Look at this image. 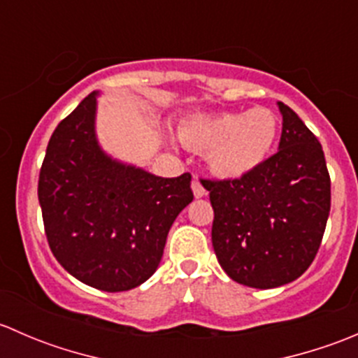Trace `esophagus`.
<instances>
[{
  "label": "esophagus",
  "mask_w": 358,
  "mask_h": 358,
  "mask_svg": "<svg viewBox=\"0 0 358 358\" xmlns=\"http://www.w3.org/2000/svg\"><path fill=\"white\" fill-rule=\"evenodd\" d=\"M192 190H194V196H196L197 199L206 196V189H204V185H202V183L199 182V178L192 180Z\"/></svg>",
  "instance_id": "esophagus-1"
}]
</instances>
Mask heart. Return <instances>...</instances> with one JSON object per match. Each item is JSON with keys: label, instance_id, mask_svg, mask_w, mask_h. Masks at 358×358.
Returning <instances> with one entry per match:
<instances>
[{"label": "heart", "instance_id": "b5f03b06", "mask_svg": "<svg viewBox=\"0 0 358 358\" xmlns=\"http://www.w3.org/2000/svg\"><path fill=\"white\" fill-rule=\"evenodd\" d=\"M277 119L268 109L192 115L178 124V138L194 152H206L209 169L225 180L258 171L272 154Z\"/></svg>", "mask_w": 358, "mask_h": 358}]
</instances>
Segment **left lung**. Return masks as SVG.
<instances>
[{
	"instance_id": "8db88e82",
	"label": "left lung",
	"mask_w": 358,
	"mask_h": 358,
	"mask_svg": "<svg viewBox=\"0 0 358 358\" xmlns=\"http://www.w3.org/2000/svg\"><path fill=\"white\" fill-rule=\"evenodd\" d=\"M279 150L241 180H201L215 220L211 241L227 275L256 289L298 279L315 258L331 209L322 145L279 102Z\"/></svg>"
}]
</instances>
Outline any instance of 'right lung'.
Listing matches in <instances>:
<instances>
[{
  "label": "right lung",
  "instance_id": "1",
  "mask_svg": "<svg viewBox=\"0 0 358 358\" xmlns=\"http://www.w3.org/2000/svg\"><path fill=\"white\" fill-rule=\"evenodd\" d=\"M96 93L59 122L38 182L57 262L100 291H128L157 270L176 216L194 199L190 173L161 178L122 164L95 136Z\"/></svg>",
  "mask_w": 358,
  "mask_h": 358
}]
</instances>
